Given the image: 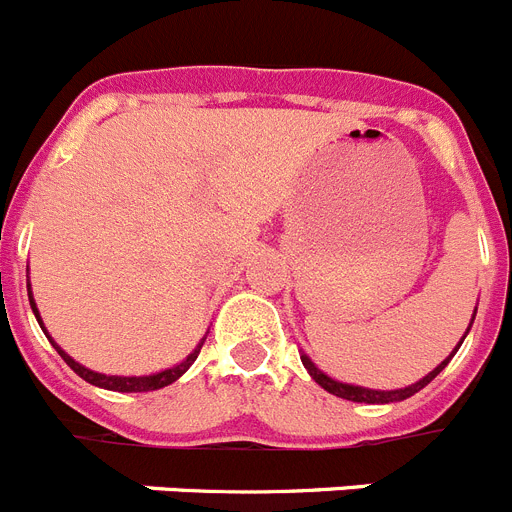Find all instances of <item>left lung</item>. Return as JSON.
Instances as JSON below:
<instances>
[{
    "label": "left lung",
    "mask_w": 512,
    "mask_h": 512,
    "mask_svg": "<svg viewBox=\"0 0 512 512\" xmlns=\"http://www.w3.org/2000/svg\"><path fill=\"white\" fill-rule=\"evenodd\" d=\"M471 321H474V318H471ZM461 342H464V339H461ZM458 347H461V344H458ZM458 347L453 349L451 357L456 355ZM451 357L440 362L438 368L432 370V373H427L425 378H422V381L412 383V386H406V388H399V391H373V388L347 386V383H339V381H334V378H329V375H323L321 370H318L316 365H313V362H310L305 355L300 357V360H303V365H305V370H308V373H310V378H313V381H316L321 388H326V391H329V393L339 396V399L357 401V404H391V401H404V399H409V396H414V393H417V391H422V388H425L427 383H430L432 378H435V375H438L440 370H443L445 365H448V362H451Z\"/></svg>",
    "instance_id": "left-lung-1"
}]
</instances>
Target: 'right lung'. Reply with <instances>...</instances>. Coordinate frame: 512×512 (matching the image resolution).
I'll return each mask as SVG.
<instances>
[{
    "label": "right lung",
    "mask_w": 512,
    "mask_h": 512,
    "mask_svg": "<svg viewBox=\"0 0 512 512\" xmlns=\"http://www.w3.org/2000/svg\"><path fill=\"white\" fill-rule=\"evenodd\" d=\"M30 308H33V313H36L38 323H41V316H38V308H36V303H33V295H30ZM41 329H43V323H41ZM43 331H46V329H43ZM48 339H51V336H48ZM51 344H54L56 352H59V355L64 357V362H67L69 368H72L74 373L80 375L82 381L93 383V386H98V388H108V391L139 393V391H157V388L170 386V383H173V381H178V378H181V375L191 368V362H194L196 357H199V352H202V344L204 342L199 344V347H196L194 352H191V355L181 362V365H176V368L163 370V373H155V375H139V378H121V375H103V373H95V370H87V368H82L80 362H74L72 357H69L67 352H64V349L59 347V344H56V342H51Z\"/></svg>",
    "instance_id": "1"
}]
</instances>
